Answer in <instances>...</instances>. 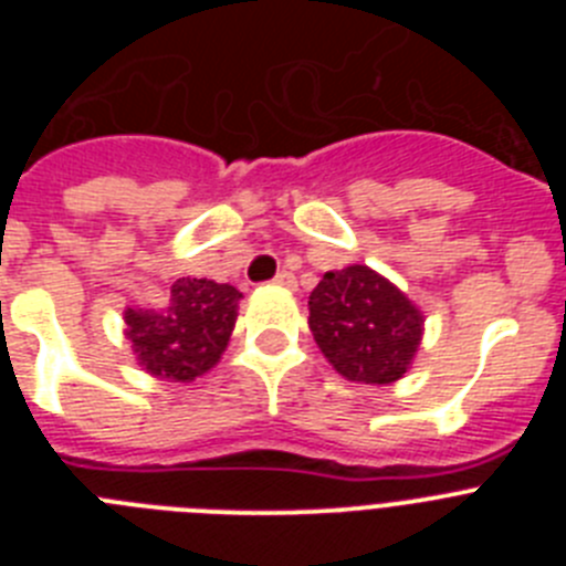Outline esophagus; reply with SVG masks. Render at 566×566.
<instances>
[{"instance_id":"34e87169","label":"esophagus","mask_w":566,"mask_h":566,"mask_svg":"<svg viewBox=\"0 0 566 566\" xmlns=\"http://www.w3.org/2000/svg\"><path fill=\"white\" fill-rule=\"evenodd\" d=\"M274 283H277V286H283V289H294V286H297V280H294V274L286 272V269H283V272H277Z\"/></svg>"}]
</instances>
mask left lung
<instances>
[{
    "instance_id": "1",
    "label": "left lung",
    "mask_w": 566,
    "mask_h": 566,
    "mask_svg": "<svg viewBox=\"0 0 566 566\" xmlns=\"http://www.w3.org/2000/svg\"><path fill=\"white\" fill-rule=\"evenodd\" d=\"M422 312L368 266L326 272L308 297V328L334 371L352 382L391 385L422 343Z\"/></svg>"
}]
</instances>
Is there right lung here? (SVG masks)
Here are the masks:
<instances>
[{"label": "right lung", "mask_w": 566, "mask_h": 566, "mask_svg": "<svg viewBox=\"0 0 566 566\" xmlns=\"http://www.w3.org/2000/svg\"><path fill=\"white\" fill-rule=\"evenodd\" d=\"M243 294L229 283L178 277L164 308H127V339L138 365L169 382H192L218 365Z\"/></svg>", "instance_id": "1"}]
</instances>
